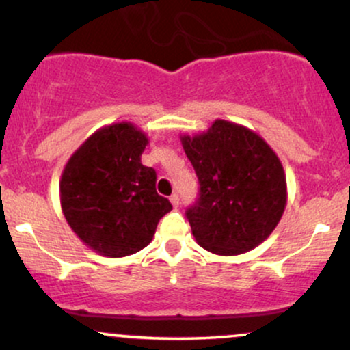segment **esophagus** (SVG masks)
I'll return each mask as SVG.
<instances>
[{
	"label": "esophagus",
	"mask_w": 350,
	"mask_h": 350,
	"mask_svg": "<svg viewBox=\"0 0 350 350\" xmlns=\"http://www.w3.org/2000/svg\"><path fill=\"white\" fill-rule=\"evenodd\" d=\"M170 200H171L172 207H174V208L179 207V196H178V194H172L171 198H170Z\"/></svg>",
	"instance_id": "obj_1"
}]
</instances>
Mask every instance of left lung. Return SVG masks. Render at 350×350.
Segmentation results:
<instances>
[{
	"instance_id": "8db88e82",
	"label": "left lung",
	"mask_w": 350,
	"mask_h": 350,
	"mask_svg": "<svg viewBox=\"0 0 350 350\" xmlns=\"http://www.w3.org/2000/svg\"><path fill=\"white\" fill-rule=\"evenodd\" d=\"M199 178V199L186 211L192 235L215 255L250 252L270 237L286 207L283 164L260 135L227 120L180 136Z\"/></svg>"
}]
</instances>
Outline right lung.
<instances>
[{"instance_id": "obj_1", "label": "right lung", "mask_w": 350, "mask_h": 350, "mask_svg": "<svg viewBox=\"0 0 350 350\" xmlns=\"http://www.w3.org/2000/svg\"><path fill=\"white\" fill-rule=\"evenodd\" d=\"M148 136L130 122L100 128L75 150L60 176V206L74 234L110 258L150 245L171 202L142 164Z\"/></svg>"}]
</instances>
